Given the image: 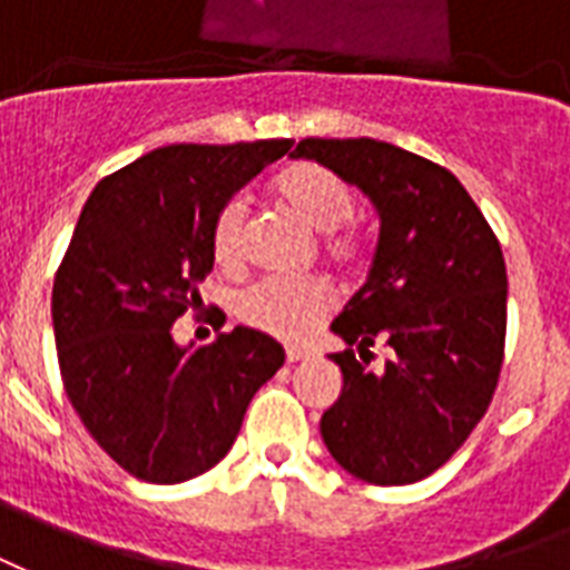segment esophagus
I'll return each instance as SVG.
<instances>
[{"label": "esophagus", "instance_id": "obj_1", "mask_svg": "<svg viewBox=\"0 0 570 570\" xmlns=\"http://www.w3.org/2000/svg\"><path fill=\"white\" fill-rule=\"evenodd\" d=\"M285 357H288V363H301L303 357H309V351H306V348H288V351H285Z\"/></svg>", "mask_w": 570, "mask_h": 570}]
</instances>
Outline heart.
Listing matches in <instances>:
<instances>
[{"label": "heart", "instance_id": "b5f03b06", "mask_svg": "<svg viewBox=\"0 0 570 570\" xmlns=\"http://www.w3.org/2000/svg\"><path fill=\"white\" fill-rule=\"evenodd\" d=\"M276 195L285 207L321 230V252L333 264H354L363 255V234L351 222L354 188L336 170L318 161H297L276 177ZM213 258L225 269H239L249 258V204L228 198L213 219L209 230ZM333 294L321 279H261L237 297V315L249 327L276 340H306L331 312Z\"/></svg>", "mask_w": 570, "mask_h": 570}]
</instances>
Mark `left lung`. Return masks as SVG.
I'll return each mask as SVG.
<instances>
[{
    "instance_id": "8db88e82",
    "label": "left lung",
    "mask_w": 570,
    "mask_h": 570,
    "mask_svg": "<svg viewBox=\"0 0 570 570\" xmlns=\"http://www.w3.org/2000/svg\"><path fill=\"white\" fill-rule=\"evenodd\" d=\"M315 158L379 209L382 234L363 288L333 318L342 393L321 417L333 460L379 487L423 481L463 448L490 409L504 361L502 246L463 183L372 138H306ZM372 344H382L379 367Z\"/></svg>"
}]
</instances>
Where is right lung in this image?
Segmentation results:
<instances>
[{"instance_id": "add662e5", "label": "right lung", "mask_w": 570, "mask_h": 570, "mask_svg": "<svg viewBox=\"0 0 570 570\" xmlns=\"http://www.w3.org/2000/svg\"><path fill=\"white\" fill-rule=\"evenodd\" d=\"M294 140L174 144L92 188L53 279L62 384L101 451L149 483L198 478L230 451L252 396L285 363L267 333L234 327L179 348L225 200Z\"/></svg>"}]
</instances>
